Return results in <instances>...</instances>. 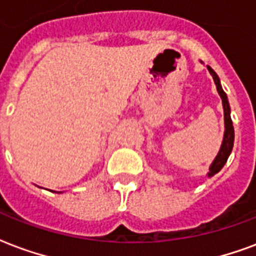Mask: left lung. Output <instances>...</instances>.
<instances>
[{
    "label": "left lung",
    "instance_id": "8db88e82",
    "mask_svg": "<svg viewBox=\"0 0 256 256\" xmlns=\"http://www.w3.org/2000/svg\"><path fill=\"white\" fill-rule=\"evenodd\" d=\"M208 71H210V76L214 78V84H216V90L219 92L220 98H222V103H223V110H224V136H223V142H222V146H220V150L218 156L214 157V160L212 161L210 166V172H208V177H212L216 173H219L222 170V168L226 165L228 157L232 152V148H234V140H235V132H234V126H232V120H231V107H230V103H228L227 94L224 92L223 87H222V83H220V79L218 74L210 67L206 66Z\"/></svg>",
    "mask_w": 256,
    "mask_h": 256
}]
</instances>
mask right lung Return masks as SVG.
<instances>
[{
  "label": "right lung",
  "mask_w": 256,
  "mask_h": 256,
  "mask_svg": "<svg viewBox=\"0 0 256 256\" xmlns=\"http://www.w3.org/2000/svg\"><path fill=\"white\" fill-rule=\"evenodd\" d=\"M58 193H62V192H58Z\"/></svg>",
  "instance_id": "right-lung-1"
}]
</instances>
